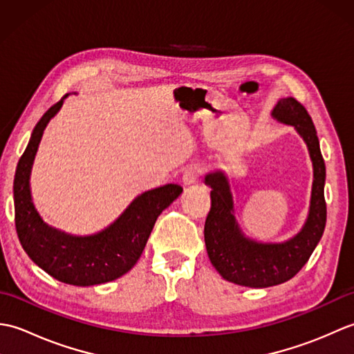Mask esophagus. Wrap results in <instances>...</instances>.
<instances>
[{"instance_id": "1", "label": "esophagus", "mask_w": 354, "mask_h": 354, "mask_svg": "<svg viewBox=\"0 0 354 354\" xmlns=\"http://www.w3.org/2000/svg\"><path fill=\"white\" fill-rule=\"evenodd\" d=\"M201 173H202V167H201V165H198V164L189 165V167L185 169L184 175H183V183H184L185 185L194 184V183H196L198 179H199Z\"/></svg>"}]
</instances>
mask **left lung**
Wrapping results in <instances>:
<instances>
[{
  "label": "left lung",
  "mask_w": 354,
  "mask_h": 354,
  "mask_svg": "<svg viewBox=\"0 0 354 354\" xmlns=\"http://www.w3.org/2000/svg\"><path fill=\"white\" fill-rule=\"evenodd\" d=\"M272 117L295 127L306 141L313 164L309 216L295 237L283 243H260L245 237L232 214L234 205L227 176L222 171L205 176V184L212 187V208L204 227L209 261L225 280L246 288H269L295 277L310 259L327 221L326 164L309 112L293 97H288L275 104Z\"/></svg>",
  "instance_id": "1"
}]
</instances>
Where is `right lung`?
I'll return each mask as SVG.
<instances>
[{
  "label": "right lung",
  "instance_id": "obj_1",
  "mask_svg": "<svg viewBox=\"0 0 354 354\" xmlns=\"http://www.w3.org/2000/svg\"><path fill=\"white\" fill-rule=\"evenodd\" d=\"M64 99L37 122L19 158L13 181L15 225L28 257L53 278L73 286L108 283L124 275L138 261L158 216L183 193V187L167 184L145 192L114 223L93 236H71L45 223L33 205L30 171L45 126L61 109Z\"/></svg>",
  "mask_w": 354,
  "mask_h": 354
}]
</instances>
